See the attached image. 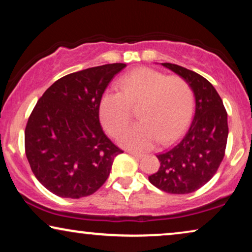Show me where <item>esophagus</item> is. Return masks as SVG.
Listing matches in <instances>:
<instances>
[{"instance_id":"obj_1","label":"esophagus","mask_w":252,"mask_h":252,"mask_svg":"<svg viewBox=\"0 0 252 252\" xmlns=\"http://www.w3.org/2000/svg\"><path fill=\"white\" fill-rule=\"evenodd\" d=\"M127 153H128L129 155H132V156H134V157H137V158H142L144 156L143 154L135 153V151H132V150H128V151H127Z\"/></svg>"}]
</instances>
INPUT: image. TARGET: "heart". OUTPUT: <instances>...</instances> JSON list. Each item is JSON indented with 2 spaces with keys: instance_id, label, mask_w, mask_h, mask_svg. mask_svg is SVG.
<instances>
[{
  "instance_id": "1",
  "label": "heart",
  "mask_w": 252,
  "mask_h": 252,
  "mask_svg": "<svg viewBox=\"0 0 252 252\" xmlns=\"http://www.w3.org/2000/svg\"><path fill=\"white\" fill-rule=\"evenodd\" d=\"M119 92H105L99 102V117L112 136L119 135L137 109L140 122L120 136L124 147L149 149L166 143L187 126L194 111V92L179 75H166L150 67H139L120 79Z\"/></svg>"
}]
</instances>
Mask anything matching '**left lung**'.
<instances>
[{"mask_svg":"<svg viewBox=\"0 0 252 252\" xmlns=\"http://www.w3.org/2000/svg\"><path fill=\"white\" fill-rule=\"evenodd\" d=\"M161 65L188 81L196 106L181 139L157 155L160 166L149 175V181L168 194H190L211 180L221 164L228 137L227 112L221 97L205 78L177 64Z\"/></svg>","mask_w":252,"mask_h":252,"instance_id":"1","label":"left lung"}]
</instances>
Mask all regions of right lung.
Here are the masks:
<instances>
[{
  "instance_id": "obj_1",
  "label": "right lung",
  "mask_w": 252,
  "mask_h": 252,
  "mask_svg": "<svg viewBox=\"0 0 252 252\" xmlns=\"http://www.w3.org/2000/svg\"><path fill=\"white\" fill-rule=\"evenodd\" d=\"M126 64H105L55 81L34 106L25 128V153L35 178L63 198L89 196L108 179L124 153L103 132L99 102Z\"/></svg>"
}]
</instances>
